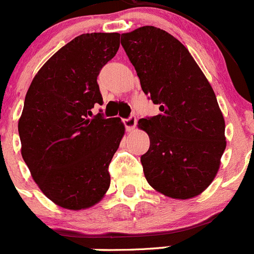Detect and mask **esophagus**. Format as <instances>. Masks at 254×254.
<instances>
[{
  "label": "esophagus",
  "instance_id": "1",
  "mask_svg": "<svg viewBox=\"0 0 254 254\" xmlns=\"http://www.w3.org/2000/svg\"><path fill=\"white\" fill-rule=\"evenodd\" d=\"M123 123H125L126 126V129L128 132H132L134 129V127H136V125H137V120H136V117H129L128 120H125L123 121Z\"/></svg>",
  "mask_w": 254,
  "mask_h": 254
}]
</instances>
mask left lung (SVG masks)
<instances>
[{
    "instance_id": "obj_1",
    "label": "left lung",
    "mask_w": 254,
    "mask_h": 254,
    "mask_svg": "<svg viewBox=\"0 0 254 254\" xmlns=\"http://www.w3.org/2000/svg\"><path fill=\"white\" fill-rule=\"evenodd\" d=\"M121 43L160 111L137 125L150 137L141 156L145 178L164 196L193 198L215 179L226 147L216 95L190 51L163 29L141 26Z\"/></svg>"
}]
</instances>
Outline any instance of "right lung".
Here are the masks:
<instances>
[{
	"label": "right lung",
	"mask_w": 254,
	"mask_h": 254,
	"mask_svg": "<svg viewBox=\"0 0 254 254\" xmlns=\"http://www.w3.org/2000/svg\"><path fill=\"white\" fill-rule=\"evenodd\" d=\"M120 48L118 33L76 37L34 76L19 120L21 156L39 190L60 207L86 210L111 186L108 165L125 136L120 118H94L96 77Z\"/></svg>",
	"instance_id": "obj_1"
}]
</instances>
